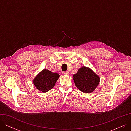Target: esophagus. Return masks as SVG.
<instances>
[{"mask_svg": "<svg viewBox=\"0 0 131 131\" xmlns=\"http://www.w3.org/2000/svg\"><path fill=\"white\" fill-rule=\"evenodd\" d=\"M69 74V73L67 72H63V75H68Z\"/></svg>", "mask_w": 131, "mask_h": 131, "instance_id": "esophagus-1", "label": "esophagus"}]
</instances>
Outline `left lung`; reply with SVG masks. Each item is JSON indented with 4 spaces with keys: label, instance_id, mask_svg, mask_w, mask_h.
<instances>
[{
    "label": "left lung",
    "instance_id": "1",
    "mask_svg": "<svg viewBox=\"0 0 131 131\" xmlns=\"http://www.w3.org/2000/svg\"><path fill=\"white\" fill-rule=\"evenodd\" d=\"M75 85L84 93H92L97 88L100 82V78L91 68L82 66L76 74L73 75Z\"/></svg>",
    "mask_w": 131,
    "mask_h": 131
}]
</instances>
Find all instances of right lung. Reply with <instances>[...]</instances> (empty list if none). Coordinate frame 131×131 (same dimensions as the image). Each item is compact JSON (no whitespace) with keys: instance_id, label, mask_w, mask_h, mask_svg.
I'll use <instances>...</instances> for the list:
<instances>
[{"instance_id":"add662e5","label":"right lung","mask_w":131,"mask_h":131,"mask_svg":"<svg viewBox=\"0 0 131 131\" xmlns=\"http://www.w3.org/2000/svg\"><path fill=\"white\" fill-rule=\"evenodd\" d=\"M59 77L57 73L43 69L34 78L33 83L37 90L45 93L54 88Z\"/></svg>"}]
</instances>
